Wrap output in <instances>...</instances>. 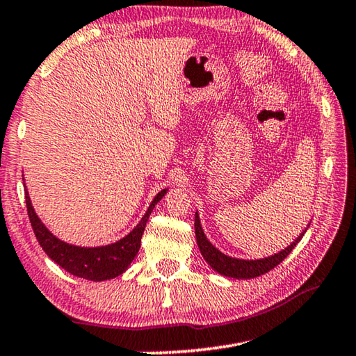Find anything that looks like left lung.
<instances>
[{
  "instance_id": "8db88e82",
  "label": "left lung",
  "mask_w": 356,
  "mask_h": 356,
  "mask_svg": "<svg viewBox=\"0 0 356 356\" xmlns=\"http://www.w3.org/2000/svg\"><path fill=\"white\" fill-rule=\"evenodd\" d=\"M306 231L307 228L304 229L302 233L298 236V239L293 241L286 249L280 250L279 253H274V255L259 258V259H239V258L225 255V253L216 249V247L209 242L204 231H202L198 212L195 213V234H196V242H198L201 255L204 257V259L209 263V266H211L213 270H217L218 274L227 275V277H233V279H253V277H258V275L269 273L270 269H274L277 264H280L286 257H289V253L295 249L298 242L302 239V236Z\"/></svg>"
}]
</instances>
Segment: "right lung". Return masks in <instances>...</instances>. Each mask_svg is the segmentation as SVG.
Wrapping results in <instances>:
<instances>
[{"label": "right lung", "instance_id": "obj_1", "mask_svg": "<svg viewBox=\"0 0 356 356\" xmlns=\"http://www.w3.org/2000/svg\"><path fill=\"white\" fill-rule=\"evenodd\" d=\"M166 191L168 190H161L160 193L155 196L154 201L150 202L147 212L144 213V217L140 218V222L134 227L131 233L127 234L123 239L114 242V244L101 247H79L66 244V242L55 238V236L46 228V225L41 222V218L36 216L26 188L25 201L28 218H30L33 231H35L39 245H41L42 250L47 253V257L50 259H54L58 266L67 270L70 274L76 275V277L101 282L118 277V275L123 274L128 269L134 257L138 255L140 247V238H143L150 213L154 211L156 202L166 195Z\"/></svg>", "mask_w": 356, "mask_h": 356}]
</instances>
